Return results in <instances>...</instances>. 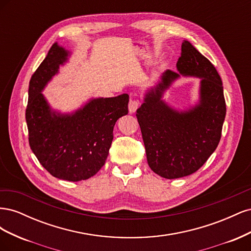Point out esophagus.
I'll list each match as a JSON object with an SVG mask.
<instances>
[{"label":"esophagus","instance_id":"34e87169","mask_svg":"<svg viewBox=\"0 0 251 251\" xmlns=\"http://www.w3.org/2000/svg\"><path fill=\"white\" fill-rule=\"evenodd\" d=\"M139 104L140 102L138 100H131L130 102H128V112L131 114L135 113L136 110H137V108L139 107Z\"/></svg>","mask_w":251,"mask_h":251}]
</instances>
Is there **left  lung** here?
<instances>
[{
    "mask_svg": "<svg viewBox=\"0 0 251 251\" xmlns=\"http://www.w3.org/2000/svg\"><path fill=\"white\" fill-rule=\"evenodd\" d=\"M178 72L165 70L143 95L137 109L138 123L151 170L166 179L198 171L221 139L226 104L221 77L209 60L188 41L181 45ZM181 76L201 79L199 100L182 109L164 98Z\"/></svg>",
    "mask_w": 251,
    "mask_h": 251,
    "instance_id": "8db88e82",
    "label": "left lung"
}]
</instances>
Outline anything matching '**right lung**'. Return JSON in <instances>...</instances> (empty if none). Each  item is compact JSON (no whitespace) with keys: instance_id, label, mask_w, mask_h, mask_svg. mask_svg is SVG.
<instances>
[{"instance_id":"1","label":"right lung","mask_w":251,"mask_h":251,"mask_svg":"<svg viewBox=\"0 0 251 251\" xmlns=\"http://www.w3.org/2000/svg\"><path fill=\"white\" fill-rule=\"evenodd\" d=\"M72 55L54 43L29 82L26 123L29 144L37 160L53 177L87 180L109 155L116 121L128 113V95L91 97L71 112L53 109L43 94Z\"/></svg>"}]
</instances>
